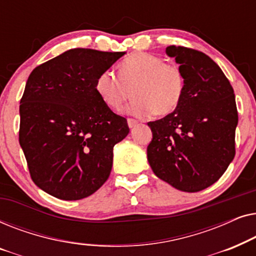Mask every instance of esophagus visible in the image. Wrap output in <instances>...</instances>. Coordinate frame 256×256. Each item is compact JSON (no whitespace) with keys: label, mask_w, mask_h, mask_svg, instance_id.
<instances>
[{"label":"esophagus","mask_w":256,"mask_h":256,"mask_svg":"<svg viewBox=\"0 0 256 256\" xmlns=\"http://www.w3.org/2000/svg\"><path fill=\"white\" fill-rule=\"evenodd\" d=\"M127 122H128L129 128H134V127H136V126L138 124V122L136 121V120H134V118H128Z\"/></svg>","instance_id":"34e87169"}]
</instances>
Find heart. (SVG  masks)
<instances>
[{
    "mask_svg": "<svg viewBox=\"0 0 256 256\" xmlns=\"http://www.w3.org/2000/svg\"><path fill=\"white\" fill-rule=\"evenodd\" d=\"M118 78L110 71L96 78V90L108 108L118 110L130 96L134 99L126 112L136 116L154 113L170 114L180 104L184 93V76L180 66L164 62L158 56L138 52L118 66Z\"/></svg>",
    "mask_w": 256,
    "mask_h": 256,
    "instance_id": "b5f03b06",
    "label": "heart"
}]
</instances>
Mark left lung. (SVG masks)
<instances>
[{
	"instance_id": "8db88e82",
	"label": "left lung",
	"mask_w": 256,
	"mask_h": 256,
	"mask_svg": "<svg viewBox=\"0 0 256 256\" xmlns=\"http://www.w3.org/2000/svg\"><path fill=\"white\" fill-rule=\"evenodd\" d=\"M166 52L180 64L184 93L172 113L148 122L152 140L146 156L160 180L177 190L198 192L214 184L236 155V96L208 56L174 45Z\"/></svg>"
}]
</instances>
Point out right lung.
<instances>
[{
	"label": "right lung",
	"mask_w": 256,
	"mask_h": 256,
	"mask_svg": "<svg viewBox=\"0 0 256 256\" xmlns=\"http://www.w3.org/2000/svg\"><path fill=\"white\" fill-rule=\"evenodd\" d=\"M124 52L71 48L37 66L20 104V144L38 188L62 200L93 194L110 177L127 120L104 104L96 78Z\"/></svg>",
	"instance_id": "add662e5"
}]
</instances>
